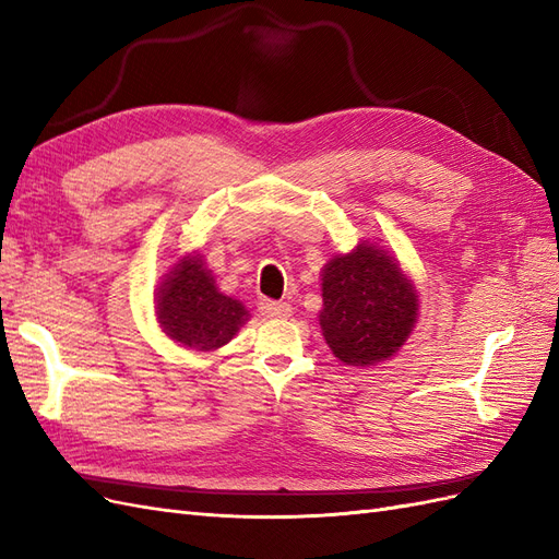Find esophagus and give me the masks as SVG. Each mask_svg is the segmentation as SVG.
<instances>
[{"mask_svg":"<svg viewBox=\"0 0 559 559\" xmlns=\"http://www.w3.org/2000/svg\"><path fill=\"white\" fill-rule=\"evenodd\" d=\"M259 310L263 317H270V319H284L292 314V308L286 306V302H277V300H261Z\"/></svg>","mask_w":559,"mask_h":559,"instance_id":"34e87169","label":"esophagus"}]
</instances>
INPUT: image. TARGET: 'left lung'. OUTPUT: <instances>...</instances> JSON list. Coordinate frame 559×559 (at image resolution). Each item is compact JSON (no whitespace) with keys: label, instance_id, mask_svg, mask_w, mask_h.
Listing matches in <instances>:
<instances>
[{"label":"left lung","instance_id":"1","mask_svg":"<svg viewBox=\"0 0 559 559\" xmlns=\"http://www.w3.org/2000/svg\"><path fill=\"white\" fill-rule=\"evenodd\" d=\"M321 331L347 366H370L392 357L417 317L413 284L403 277L399 263L373 245L329 261L321 275Z\"/></svg>","mask_w":559,"mask_h":559}]
</instances>
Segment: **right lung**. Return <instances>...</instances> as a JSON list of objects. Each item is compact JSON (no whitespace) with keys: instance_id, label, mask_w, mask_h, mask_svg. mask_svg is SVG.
Here are the masks:
<instances>
[{"instance_id":"1","label":"right lung","mask_w":559,"mask_h":559,"mask_svg":"<svg viewBox=\"0 0 559 559\" xmlns=\"http://www.w3.org/2000/svg\"><path fill=\"white\" fill-rule=\"evenodd\" d=\"M156 312L163 331L191 349H216L226 345L245 321L240 300L224 296L214 286L210 270L198 257L181 261L163 282Z\"/></svg>"}]
</instances>
